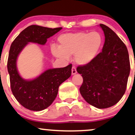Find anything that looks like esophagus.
<instances>
[{
    "label": "esophagus",
    "mask_w": 135,
    "mask_h": 135,
    "mask_svg": "<svg viewBox=\"0 0 135 135\" xmlns=\"http://www.w3.org/2000/svg\"><path fill=\"white\" fill-rule=\"evenodd\" d=\"M71 73H72V75H75V74H76L77 73L76 68L75 66H73V67H72Z\"/></svg>",
    "instance_id": "1"
}]
</instances>
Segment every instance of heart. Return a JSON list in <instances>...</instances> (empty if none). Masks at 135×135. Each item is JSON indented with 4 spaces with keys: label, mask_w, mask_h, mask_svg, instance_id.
I'll use <instances>...</instances> for the list:
<instances>
[{
    "label": "heart",
    "mask_w": 135,
    "mask_h": 135,
    "mask_svg": "<svg viewBox=\"0 0 135 135\" xmlns=\"http://www.w3.org/2000/svg\"><path fill=\"white\" fill-rule=\"evenodd\" d=\"M103 37L99 32H79L66 33L58 38L59 46H52L51 53L55 57L69 60L74 55L75 62L80 65H86L94 59L103 44Z\"/></svg>",
    "instance_id": "1"
}]
</instances>
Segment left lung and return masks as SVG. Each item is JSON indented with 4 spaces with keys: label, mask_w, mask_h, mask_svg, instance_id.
<instances>
[{
    "label": "left lung",
    "mask_w": 135,
    "mask_h": 135,
    "mask_svg": "<svg viewBox=\"0 0 135 135\" xmlns=\"http://www.w3.org/2000/svg\"><path fill=\"white\" fill-rule=\"evenodd\" d=\"M105 41L102 51L91 62L77 68L83 77L80 92L89 104L107 108L117 103L124 94L130 73L128 51L111 28L99 25Z\"/></svg>",
    "instance_id": "1"
}]
</instances>
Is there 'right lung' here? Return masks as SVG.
I'll list each match as a JSON object with an SVG mask.
<instances>
[{
  "label": "right lung",
  "instance_id": "obj_1",
  "mask_svg": "<svg viewBox=\"0 0 135 135\" xmlns=\"http://www.w3.org/2000/svg\"><path fill=\"white\" fill-rule=\"evenodd\" d=\"M62 28L31 25L21 32L11 45L7 60L11 89L16 100L25 108L41 111L50 106L57 97L60 85L71 75L72 65L49 69L34 79L26 80L18 71V56L28 43L44 45L48 38Z\"/></svg>",
  "mask_w": 135,
  "mask_h": 135
}]
</instances>
